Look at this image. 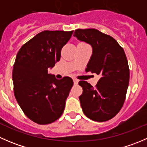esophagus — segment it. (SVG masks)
I'll use <instances>...</instances> for the list:
<instances>
[{
	"label": "esophagus",
	"mask_w": 147,
	"mask_h": 147,
	"mask_svg": "<svg viewBox=\"0 0 147 147\" xmlns=\"http://www.w3.org/2000/svg\"><path fill=\"white\" fill-rule=\"evenodd\" d=\"M73 82H74V84L75 85H77V84H78V82H79V80L77 79H73Z\"/></svg>",
	"instance_id": "obj_1"
}]
</instances>
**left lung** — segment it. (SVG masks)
<instances>
[{
	"mask_svg": "<svg viewBox=\"0 0 147 147\" xmlns=\"http://www.w3.org/2000/svg\"><path fill=\"white\" fill-rule=\"evenodd\" d=\"M74 36L92 47L86 72L100 76L95 87L86 81L79 82L83 112L94 121H108L122 107L129 86V68L124 49L115 38L94 28L75 30Z\"/></svg>",
	"mask_w": 147,
	"mask_h": 147,
	"instance_id": "left-lung-1",
	"label": "left lung"
}]
</instances>
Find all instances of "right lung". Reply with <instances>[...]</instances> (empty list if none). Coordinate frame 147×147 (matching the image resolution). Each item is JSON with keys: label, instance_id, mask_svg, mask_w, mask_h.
I'll list each match as a JSON object with an SVG mask.
<instances>
[{"label": "right lung", "instance_id": "obj_1", "mask_svg": "<svg viewBox=\"0 0 147 147\" xmlns=\"http://www.w3.org/2000/svg\"><path fill=\"white\" fill-rule=\"evenodd\" d=\"M73 30H45L20 47L13 69L14 94L30 119L47 124L63 115L65 101L73 85L69 77L57 80L47 73L61 56L63 47Z\"/></svg>", "mask_w": 147, "mask_h": 147}]
</instances>
